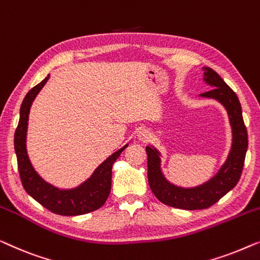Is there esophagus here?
Here are the masks:
<instances>
[{
    "label": "esophagus",
    "instance_id": "esophagus-1",
    "mask_svg": "<svg viewBox=\"0 0 260 260\" xmlns=\"http://www.w3.org/2000/svg\"><path fill=\"white\" fill-rule=\"evenodd\" d=\"M138 137L142 141H147V140H149V139H151V133H149L147 129H141L140 132H139Z\"/></svg>",
    "mask_w": 260,
    "mask_h": 260
}]
</instances>
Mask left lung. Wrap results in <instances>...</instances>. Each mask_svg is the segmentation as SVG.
Segmentation results:
<instances>
[{
    "instance_id": "1",
    "label": "left lung",
    "mask_w": 260,
    "mask_h": 260,
    "mask_svg": "<svg viewBox=\"0 0 260 260\" xmlns=\"http://www.w3.org/2000/svg\"><path fill=\"white\" fill-rule=\"evenodd\" d=\"M204 80L213 87L200 95L220 101L228 109L233 132V144L228 161L213 179L196 188H180L168 182L160 171L159 153L147 146V175L152 192L160 202L182 210H204L218 203L238 184L247 151V129L237 94L212 68H204Z\"/></svg>"
}]
</instances>
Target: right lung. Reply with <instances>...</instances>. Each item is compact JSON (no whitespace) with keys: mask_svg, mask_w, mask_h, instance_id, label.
<instances>
[{"mask_svg":"<svg viewBox=\"0 0 260 260\" xmlns=\"http://www.w3.org/2000/svg\"><path fill=\"white\" fill-rule=\"evenodd\" d=\"M48 79L49 75H47L43 81L32 87L24 96L21 105L20 121L14 135V147L16 152L17 168H19L22 186L31 198H34L36 202L53 213L69 215V217L89 213V212L99 210L107 200L111 193L112 166L123 149L127 147V145L118 152L113 153L107 160H105L95 170L90 179L78 188L61 191L42 180L34 171L28 159L27 149H25V133H27L28 115L31 102L42 87L46 85Z\"/></svg>","mask_w":260,"mask_h":260,"instance_id":"right-lung-1","label":"right lung"}]
</instances>
